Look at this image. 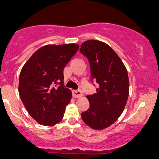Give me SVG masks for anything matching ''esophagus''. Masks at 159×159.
<instances>
[{
  "label": "esophagus",
  "mask_w": 159,
  "mask_h": 159,
  "mask_svg": "<svg viewBox=\"0 0 159 159\" xmlns=\"http://www.w3.org/2000/svg\"><path fill=\"white\" fill-rule=\"evenodd\" d=\"M72 94H73V97L76 98L81 97V96L83 95L81 90H74V91H72Z\"/></svg>",
  "instance_id": "esophagus-1"
}]
</instances>
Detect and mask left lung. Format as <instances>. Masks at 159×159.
<instances>
[{
	"label": "left lung",
	"instance_id": "left-lung-1",
	"mask_svg": "<svg viewBox=\"0 0 159 159\" xmlns=\"http://www.w3.org/2000/svg\"><path fill=\"white\" fill-rule=\"evenodd\" d=\"M80 52L89 59L91 81L99 85L95 94L87 96L90 107L81 113V118L91 129H105L117 121L127 103V69L115 51L102 41H84Z\"/></svg>",
	"mask_w": 159,
	"mask_h": 159
}]
</instances>
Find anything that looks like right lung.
I'll return each instance as SVG.
<instances>
[{
  "mask_svg": "<svg viewBox=\"0 0 159 159\" xmlns=\"http://www.w3.org/2000/svg\"><path fill=\"white\" fill-rule=\"evenodd\" d=\"M78 48L77 44L43 46L22 68L20 98L30 116L39 124L52 126L63 118L72 97L70 90L64 85V68Z\"/></svg>",
  "mask_w": 159,
  "mask_h": 159,
  "instance_id": "obj_1",
  "label": "right lung"
}]
</instances>
